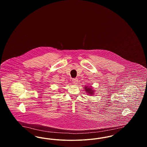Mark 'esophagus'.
<instances>
[{
	"label": "esophagus",
	"instance_id": "esophagus-1",
	"mask_svg": "<svg viewBox=\"0 0 147 147\" xmlns=\"http://www.w3.org/2000/svg\"><path fill=\"white\" fill-rule=\"evenodd\" d=\"M78 79L77 78H74L72 79V83L73 84H78Z\"/></svg>",
	"mask_w": 147,
	"mask_h": 147
}]
</instances>
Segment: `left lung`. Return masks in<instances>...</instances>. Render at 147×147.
<instances>
[{
    "label": "left lung",
    "instance_id": "8db88e82",
    "mask_svg": "<svg viewBox=\"0 0 147 147\" xmlns=\"http://www.w3.org/2000/svg\"><path fill=\"white\" fill-rule=\"evenodd\" d=\"M85 90L87 92V93H88L89 95H93L94 94V90H92V88H89L88 87V86H86L85 87Z\"/></svg>",
    "mask_w": 147,
    "mask_h": 147
}]
</instances>
